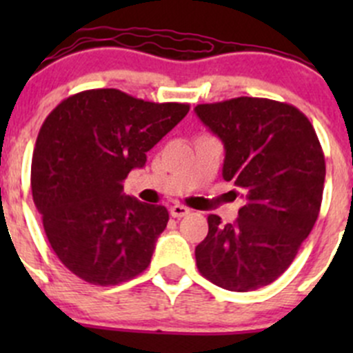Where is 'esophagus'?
Segmentation results:
<instances>
[{"label":"esophagus","instance_id":"1","mask_svg":"<svg viewBox=\"0 0 353 353\" xmlns=\"http://www.w3.org/2000/svg\"><path fill=\"white\" fill-rule=\"evenodd\" d=\"M188 213H190V208H186V206L183 205L170 206V215H172L174 219H183V216H186Z\"/></svg>","mask_w":353,"mask_h":353}]
</instances>
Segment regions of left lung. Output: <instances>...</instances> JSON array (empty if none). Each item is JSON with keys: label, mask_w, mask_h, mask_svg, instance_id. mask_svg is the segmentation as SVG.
<instances>
[{"label": "left lung", "mask_w": 353, "mask_h": 353, "mask_svg": "<svg viewBox=\"0 0 353 353\" xmlns=\"http://www.w3.org/2000/svg\"><path fill=\"white\" fill-rule=\"evenodd\" d=\"M194 112L222 140L223 179L245 198L234 223L208 215L194 249L199 273L232 292L270 285L318 220L326 176L318 134L297 108L272 99L237 97Z\"/></svg>", "instance_id": "8db88e82"}]
</instances>
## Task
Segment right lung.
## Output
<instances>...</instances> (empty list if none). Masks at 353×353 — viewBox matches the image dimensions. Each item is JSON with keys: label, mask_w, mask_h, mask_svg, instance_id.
Masks as SVG:
<instances>
[{"label": "right lung", "mask_w": 353, "mask_h": 353, "mask_svg": "<svg viewBox=\"0 0 353 353\" xmlns=\"http://www.w3.org/2000/svg\"><path fill=\"white\" fill-rule=\"evenodd\" d=\"M190 110L116 88L70 95L51 110L32 157V196L59 261L92 285H117L150 265L169 222L162 205L123 194V181Z\"/></svg>", "instance_id": "right-lung-1"}]
</instances>
